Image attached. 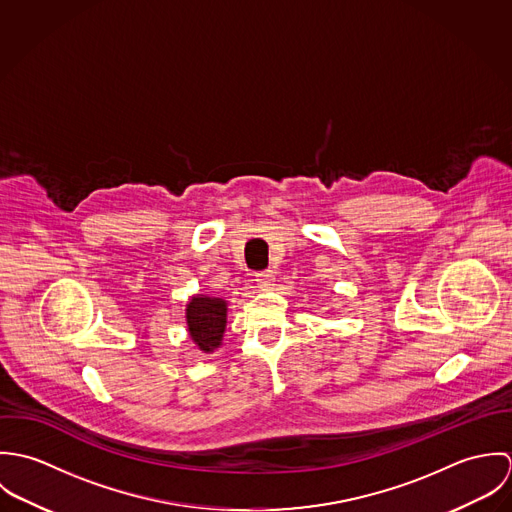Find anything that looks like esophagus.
Here are the masks:
<instances>
[{
  "label": "esophagus",
  "mask_w": 512,
  "mask_h": 512,
  "mask_svg": "<svg viewBox=\"0 0 512 512\" xmlns=\"http://www.w3.org/2000/svg\"><path fill=\"white\" fill-rule=\"evenodd\" d=\"M274 282H276V276L272 270H264L260 274H256V286L260 290H272L274 288Z\"/></svg>",
  "instance_id": "34e87169"
}]
</instances>
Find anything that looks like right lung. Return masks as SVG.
Returning <instances> with one entry per match:
<instances>
[{"label":"right lung","mask_w":512,"mask_h":512,"mask_svg":"<svg viewBox=\"0 0 512 512\" xmlns=\"http://www.w3.org/2000/svg\"><path fill=\"white\" fill-rule=\"evenodd\" d=\"M187 325L191 339L201 351L217 349L226 327V301L207 295L193 297L187 305Z\"/></svg>","instance_id":"right-lung-1"}]
</instances>
